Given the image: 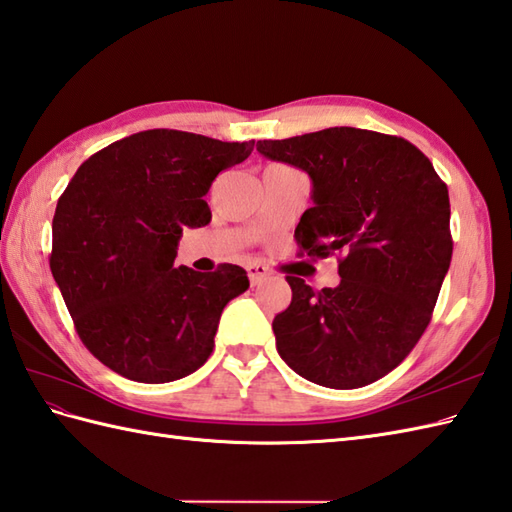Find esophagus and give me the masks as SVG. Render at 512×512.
<instances>
[{
    "instance_id": "esophagus-1",
    "label": "esophagus",
    "mask_w": 512,
    "mask_h": 512,
    "mask_svg": "<svg viewBox=\"0 0 512 512\" xmlns=\"http://www.w3.org/2000/svg\"><path fill=\"white\" fill-rule=\"evenodd\" d=\"M246 272H248V279H251L253 285H257V283H261L264 279H268V275H270V270H268L264 264H248V266H246Z\"/></svg>"
}]
</instances>
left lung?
<instances>
[{
	"label": "left lung",
	"instance_id": "obj_1",
	"mask_svg": "<svg viewBox=\"0 0 512 512\" xmlns=\"http://www.w3.org/2000/svg\"><path fill=\"white\" fill-rule=\"evenodd\" d=\"M257 150L312 178L301 255L342 253L336 288L285 277L292 301L272 320L281 360L318 386L377 382L430 325L454 251L447 185L417 146L375 130L336 126Z\"/></svg>",
	"mask_w": 512,
	"mask_h": 512
}]
</instances>
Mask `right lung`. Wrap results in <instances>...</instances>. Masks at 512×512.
<instances>
[{
  "mask_svg": "<svg viewBox=\"0 0 512 512\" xmlns=\"http://www.w3.org/2000/svg\"><path fill=\"white\" fill-rule=\"evenodd\" d=\"M255 141L154 128L102 148L58 198L50 268L82 344L141 384L207 362L220 314L248 290L246 270L174 268L185 227L211 220L207 192Z\"/></svg>",
  "mask_w": 512,
  "mask_h": 512,
  "instance_id": "obj_1",
  "label": "right lung"
}]
</instances>
